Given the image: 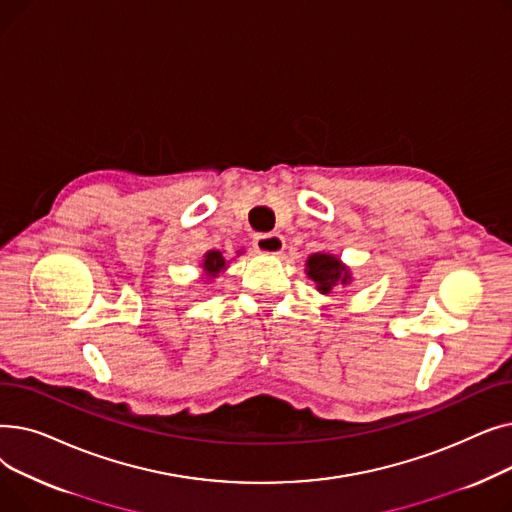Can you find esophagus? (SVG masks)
Returning a JSON list of instances; mask_svg holds the SVG:
<instances>
[{
	"instance_id": "esophagus-1",
	"label": "esophagus",
	"mask_w": 512,
	"mask_h": 512,
	"mask_svg": "<svg viewBox=\"0 0 512 512\" xmlns=\"http://www.w3.org/2000/svg\"><path fill=\"white\" fill-rule=\"evenodd\" d=\"M253 247L259 253H267V255H278L284 249V238L278 232H270V234H259L253 240Z\"/></svg>"
}]
</instances>
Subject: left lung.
Segmentation results:
<instances>
[{"instance_id": "left-lung-1", "label": "left lung", "mask_w": 512, "mask_h": 512, "mask_svg": "<svg viewBox=\"0 0 512 512\" xmlns=\"http://www.w3.org/2000/svg\"><path fill=\"white\" fill-rule=\"evenodd\" d=\"M307 274L317 284V290L324 294H328L336 282H348L346 267L332 255H311L307 261Z\"/></svg>"}]
</instances>
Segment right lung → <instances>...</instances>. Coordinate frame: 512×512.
<instances>
[{
	"label": "right lung",
	"instance_id": "right-lung-1",
	"mask_svg": "<svg viewBox=\"0 0 512 512\" xmlns=\"http://www.w3.org/2000/svg\"><path fill=\"white\" fill-rule=\"evenodd\" d=\"M224 265H226V261H224V257H222L220 251H211V253L205 255L203 267H205V270H207L209 274H218Z\"/></svg>",
	"mask_w": 512,
	"mask_h": 512
}]
</instances>
